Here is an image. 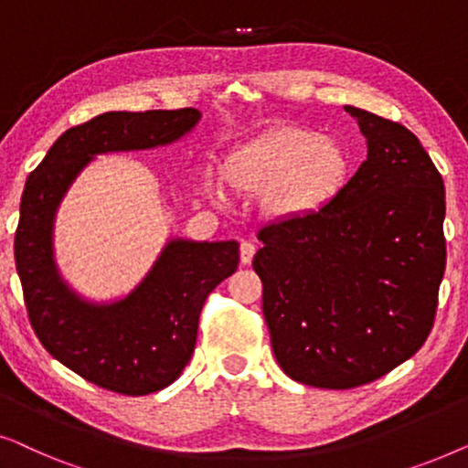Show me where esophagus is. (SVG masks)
Returning a JSON list of instances; mask_svg holds the SVG:
<instances>
[{"mask_svg": "<svg viewBox=\"0 0 468 468\" xmlns=\"http://www.w3.org/2000/svg\"><path fill=\"white\" fill-rule=\"evenodd\" d=\"M253 255H255V245H253V242L242 240L240 242V261H242V264H245V266L251 264Z\"/></svg>", "mask_w": 468, "mask_h": 468, "instance_id": "obj_1", "label": "esophagus"}]
</instances>
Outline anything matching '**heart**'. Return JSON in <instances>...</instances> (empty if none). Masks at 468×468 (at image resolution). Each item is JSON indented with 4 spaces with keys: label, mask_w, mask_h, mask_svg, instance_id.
Masks as SVG:
<instances>
[{
    "label": "heart",
    "mask_w": 468,
    "mask_h": 468,
    "mask_svg": "<svg viewBox=\"0 0 468 468\" xmlns=\"http://www.w3.org/2000/svg\"><path fill=\"white\" fill-rule=\"evenodd\" d=\"M347 170L349 155L336 140L309 127L283 125L236 151L228 181L240 194H268L272 213L300 215L330 202Z\"/></svg>",
    "instance_id": "obj_1"
}]
</instances>
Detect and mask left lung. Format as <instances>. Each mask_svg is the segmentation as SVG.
<instances>
[{"mask_svg": "<svg viewBox=\"0 0 468 468\" xmlns=\"http://www.w3.org/2000/svg\"><path fill=\"white\" fill-rule=\"evenodd\" d=\"M368 157L311 213L258 232L274 357L304 386H367L409 360L431 335L445 272V185L399 121L347 106Z\"/></svg>", "mask_w": 468, "mask_h": 468, "instance_id": "1", "label": "left lung"}]
</instances>
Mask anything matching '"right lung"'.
<instances>
[{"label": "right lung", "mask_w": 468, "mask_h": 468, "mask_svg": "<svg viewBox=\"0 0 468 468\" xmlns=\"http://www.w3.org/2000/svg\"><path fill=\"white\" fill-rule=\"evenodd\" d=\"M197 119L196 108L104 112L61 133L25 183L15 261L31 328L55 360L111 392L153 394L183 373L194 354L204 300L236 271L239 245L172 240L125 300L89 304L55 271V210L93 155L168 144Z\"/></svg>", "instance_id": "right-lung-1"}]
</instances>
